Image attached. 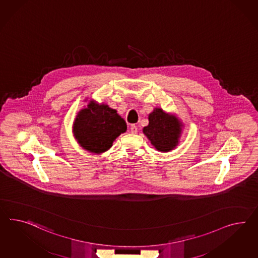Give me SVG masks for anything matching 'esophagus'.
<instances>
[{"label":"esophagus","instance_id":"obj_1","mask_svg":"<svg viewBox=\"0 0 258 258\" xmlns=\"http://www.w3.org/2000/svg\"><path fill=\"white\" fill-rule=\"evenodd\" d=\"M130 130H131V133H132V134H137V133H138V126L133 124V125H131Z\"/></svg>","mask_w":258,"mask_h":258}]
</instances>
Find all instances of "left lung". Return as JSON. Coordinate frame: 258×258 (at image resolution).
Segmentation results:
<instances>
[{
  "instance_id": "obj_1",
  "label": "left lung",
  "mask_w": 258,
  "mask_h": 258,
  "mask_svg": "<svg viewBox=\"0 0 258 258\" xmlns=\"http://www.w3.org/2000/svg\"><path fill=\"white\" fill-rule=\"evenodd\" d=\"M179 126L175 117L165 114L161 108H156L149 115V125L144 127L143 133L158 151L168 152L178 143Z\"/></svg>"
}]
</instances>
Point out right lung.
<instances>
[{"instance_id": "obj_1", "label": "right lung", "mask_w": 258, "mask_h": 258, "mask_svg": "<svg viewBox=\"0 0 258 258\" xmlns=\"http://www.w3.org/2000/svg\"><path fill=\"white\" fill-rule=\"evenodd\" d=\"M74 135L89 152L107 151L113 141L127 129L125 120L115 109L91 102L82 109L74 122Z\"/></svg>"}]
</instances>
